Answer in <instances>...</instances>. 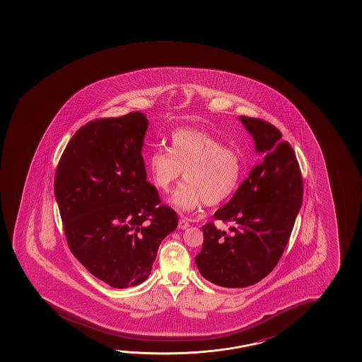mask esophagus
Returning <instances> with one entry per match:
<instances>
[{
    "mask_svg": "<svg viewBox=\"0 0 362 362\" xmlns=\"http://www.w3.org/2000/svg\"><path fill=\"white\" fill-rule=\"evenodd\" d=\"M178 227L180 230H185V228L189 227V223H188V221H185V219H179Z\"/></svg>",
    "mask_w": 362,
    "mask_h": 362,
    "instance_id": "esophagus-1",
    "label": "esophagus"
}]
</instances>
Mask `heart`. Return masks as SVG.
Masks as SVG:
<instances>
[{
    "instance_id": "heart-1",
    "label": "heart",
    "mask_w": 362,
    "mask_h": 362,
    "mask_svg": "<svg viewBox=\"0 0 362 362\" xmlns=\"http://www.w3.org/2000/svg\"><path fill=\"white\" fill-rule=\"evenodd\" d=\"M146 168L158 189L169 192L182 178L187 180L174 192L173 206L189 212L204 202L216 206L238 189L243 172V155L225 146L217 137L194 129H177L170 135V148H155Z\"/></svg>"
}]
</instances>
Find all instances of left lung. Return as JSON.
I'll use <instances>...</instances> for the list:
<instances>
[{
  "mask_svg": "<svg viewBox=\"0 0 362 362\" xmlns=\"http://www.w3.org/2000/svg\"><path fill=\"white\" fill-rule=\"evenodd\" d=\"M260 161L214 219L230 232L203 226L196 264L203 278L225 288L256 284L273 272L291 238L303 201V179L291 144L265 119L240 116Z\"/></svg>",
  "mask_w": 362,
  "mask_h": 362,
  "instance_id": "obj_1",
  "label": "left lung"
}]
</instances>
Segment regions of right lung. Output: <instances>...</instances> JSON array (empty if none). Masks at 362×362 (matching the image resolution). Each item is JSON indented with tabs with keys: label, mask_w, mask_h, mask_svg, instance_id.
Returning a JSON list of instances; mask_svg holds the SVG:
<instances>
[{
	"label": "right lung",
	"mask_w": 362,
	"mask_h": 362,
	"mask_svg": "<svg viewBox=\"0 0 362 362\" xmlns=\"http://www.w3.org/2000/svg\"><path fill=\"white\" fill-rule=\"evenodd\" d=\"M148 119L135 111L89 121L73 135L57 166L54 194L71 254L113 288L148 279L161 241L178 226L146 182Z\"/></svg>",
	"instance_id": "add662e5"
}]
</instances>
